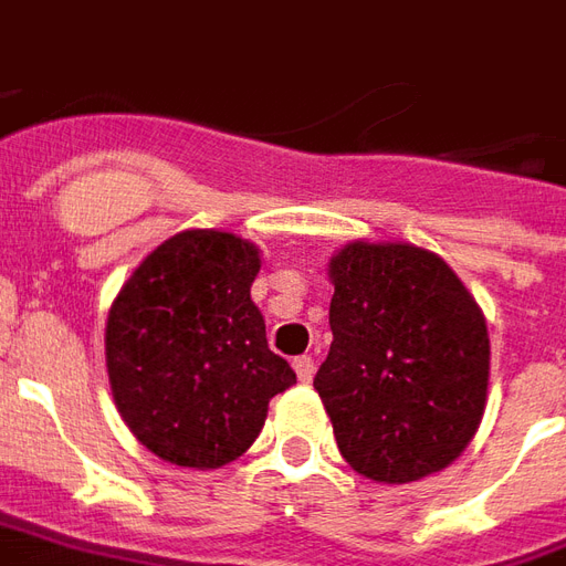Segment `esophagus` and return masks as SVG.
Here are the masks:
<instances>
[{
	"mask_svg": "<svg viewBox=\"0 0 566 566\" xmlns=\"http://www.w3.org/2000/svg\"><path fill=\"white\" fill-rule=\"evenodd\" d=\"M292 368H295V374H298L301 382H311L313 374H316V365H313L311 356H298L295 361H292Z\"/></svg>",
	"mask_w": 566,
	"mask_h": 566,
	"instance_id": "obj_1",
	"label": "esophagus"
}]
</instances>
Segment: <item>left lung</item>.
Here are the masks:
<instances>
[{"label": "left lung", "instance_id": "8db88e82", "mask_svg": "<svg viewBox=\"0 0 566 566\" xmlns=\"http://www.w3.org/2000/svg\"><path fill=\"white\" fill-rule=\"evenodd\" d=\"M332 349L313 377L346 464L413 482L468 447L489 389V328L455 271L413 243L334 255Z\"/></svg>", "mask_w": 566, "mask_h": 566}]
</instances>
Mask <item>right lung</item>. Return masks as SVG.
<instances>
[{"label": "right lung", "instance_id": "1", "mask_svg": "<svg viewBox=\"0 0 566 566\" xmlns=\"http://www.w3.org/2000/svg\"><path fill=\"white\" fill-rule=\"evenodd\" d=\"M259 268L250 241L192 229L159 243L119 289L105 328L111 391L163 461L229 464L253 447L268 401L295 382L250 298Z\"/></svg>", "mask_w": 566, "mask_h": 566}]
</instances>
